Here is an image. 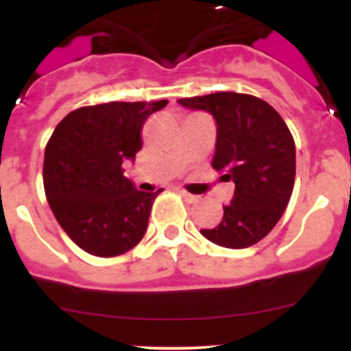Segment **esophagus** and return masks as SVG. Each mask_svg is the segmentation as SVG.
<instances>
[{"label": "esophagus", "mask_w": 351, "mask_h": 351, "mask_svg": "<svg viewBox=\"0 0 351 351\" xmlns=\"http://www.w3.org/2000/svg\"><path fill=\"white\" fill-rule=\"evenodd\" d=\"M180 193H181V196H183V198L188 201V203H198V201H199V196H196V195H191V193L184 191V189H181Z\"/></svg>", "instance_id": "esophagus-1"}]
</instances>
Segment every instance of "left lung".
Instances as JSON below:
<instances>
[{"instance_id":"obj_1","label":"left lung","mask_w":351,"mask_h":351,"mask_svg":"<svg viewBox=\"0 0 351 351\" xmlns=\"http://www.w3.org/2000/svg\"><path fill=\"white\" fill-rule=\"evenodd\" d=\"M178 102L216 120L213 168L226 171L224 180L236 184L221 223L201 229V234L229 249L259 243L279 223L292 196L295 143L291 130L276 108L249 94L216 92Z\"/></svg>"}]
</instances>
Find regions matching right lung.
<instances>
[{"instance_id": "1", "label": "right lung", "mask_w": 351, "mask_h": 351, "mask_svg": "<svg viewBox=\"0 0 351 351\" xmlns=\"http://www.w3.org/2000/svg\"><path fill=\"white\" fill-rule=\"evenodd\" d=\"M167 104L80 107L52 132L43 167L47 203L66 234L92 256H120L147 232L152 204L162 189H136L123 176L122 163L135 160L145 120Z\"/></svg>"}]
</instances>
